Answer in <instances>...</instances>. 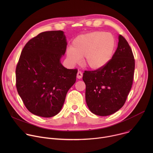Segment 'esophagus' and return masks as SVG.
<instances>
[{"label":"esophagus","instance_id":"obj_1","mask_svg":"<svg viewBox=\"0 0 153 153\" xmlns=\"http://www.w3.org/2000/svg\"><path fill=\"white\" fill-rule=\"evenodd\" d=\"M82 76H83V74L82 73V72H80V71L77 72V79H80L82 77Z\"/></svg>","mask_w":153,"mask_h":153}]
</instances>
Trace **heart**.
Returning a JSON list of instances; mask_svg holds the SVG:
<instances>
[{
  "instance_id": "heart-1",
  "label": "heart",
  "mask_w": 153,
  "mask_h": 153,
  "mask_svg": "<svg viewBox=\"0 0 153 153\" xmlns=\"http://www.w3.org/2000/svg\"><path fill=\"white\" fill-rule=\"evenodd\" d=\"M116 46L114 36L109 33L95 31L77 36L72 48L67 51V59L72 65L80 63L85 57L86 67L99 70L110 61Z\"/></svg>"
}]
</instances>
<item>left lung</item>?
I'll use <instances>...</instances> for the list:
<instances>
[{"label":"left lung","mask_w":153,"mask_h":153,"mask_svg":"<svg viewBox=\"0 0 153 153\" xmlns=\"http://www.w3.org/2000/svg\"><path fill=\"white\" fill-rule=\"evenodd\" d=\"M135 68L133 51L126 40L119 36L118 46L110 61L94 71H85V99L94 114L111 115L123 106L132 87Z\"/></svg>","instance_id":"1"}]
</instances>
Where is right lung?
<instances>
[{
  "label": "right lung",
  "mask_w": 153,
  "mask_h": 153,
  "mask_svg": "<svg viewBox=\"0 0 153 153\" xmlns=\"http://www.w3.org/2000/svg\"><path fill=\"white\" fill-rule=\"evenodd\" d=\"M67 45L63 31H50L30 40L22 51L16 69V88L34 115L51 117L57 114L76 82L77 70L67 69L60 62Z\"/></svg>",
  "instance_id": "add662e5"
}]
</instances>
